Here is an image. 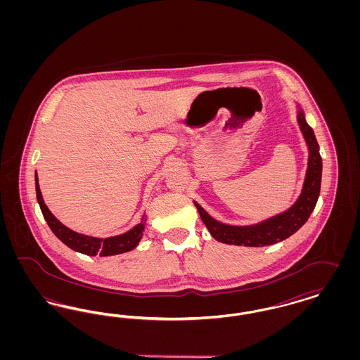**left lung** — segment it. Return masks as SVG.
Returning a JSON list of instances; mask_svg holds the SVG:
<instances>
[{"instance_id":"obj_1","label":"left lung","mask_w":360,"mask_h":360,"mask_svg":"<svg viewBox=\"0 0 360 360\" xmlns=\"http://www.w3.org/2000/svg\"><path fill=\"white\" fill-rule=\"evenodd\" d=\"M297 121L304 135L309 148L308 169L304 181L302 191L298 200L288 210L273 216L262 223L252 225H228L214 220L207 214L205 209L194 201L202 223L205 224L210 235L219 241L232 245L245 247H263L279 243L295 233L304 224L308 221L314 206L317 204L320 188L323 160L320 156V147L314 136L313 129L305 120L304 110L298 105Z\"/></svg>"}]
</instances>
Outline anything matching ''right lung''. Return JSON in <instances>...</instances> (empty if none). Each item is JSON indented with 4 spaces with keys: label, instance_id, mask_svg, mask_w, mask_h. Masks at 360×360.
<instances>
[{
    "label": "right lung",
    "instance_id": "obj_1",
    "mask_svg": "<svg viewBox=\"0 0 360 360\" xmlns=\"http://www.w3.org/2000/svg\"><path fill=\"white\" fill-rule=\"evenodd\" d=\"M34 185H36V198L37 202L41 209V213L46 219V221L49 224V226L51 228L53 235L60 240L62 243H65L69 248L85 254L89 257H110V255H119L122 252H128L132 251L139 241L143 238V232H144V224H146V217L143 216L140 223L135 225L132 229H129L128 232L117 235V236H112V238H106V239H100V238H93V236H86L82 233L74 232L72 229L68 228L66 225L60 223L51 212L44 204L41 191L39 188V179H37V174H34Z\"/></svg>",
    "mask_w": 360,
    "mask_h": 360
}]
</instances>
